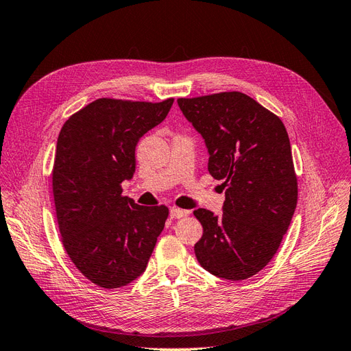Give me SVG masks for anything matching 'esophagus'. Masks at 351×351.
Segmentation results:
<instances>
[{
  "mask_svg": "<svg viewBox=\"0 0 351 351\" xmlns=\"http://www.w3.org/2000/svg\"><path fill=\"white\" fill-rule=\"evenodd\" d=\"M189 214L187 210H184V209H180V208H176V206H173L171 209H169V217L171 218H176V219H178V218H183V217H186Z\"/></svg>",
  "mask_w": 351,
  "mask_h": 351,
  "instance_id": "esophagus-1",
  "label": "esophagus"
}]
</instances>
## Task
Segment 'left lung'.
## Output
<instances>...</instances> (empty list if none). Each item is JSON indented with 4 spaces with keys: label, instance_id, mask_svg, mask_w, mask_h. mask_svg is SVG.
<instances>
[{
    "label": "left lung",
    "instance_id": "1",
    "mask_svg": "<svg viewBox=\"0 0 351 351\" xmlns=\"http://www.w3.org/2000/svg\"><path fill=\"white\" fill-rule=\"evenodd\" d=\"M204 136L208 171L222 180V214L199 208L204 227L195 244L199 263L219 278L241 281L277 253L297 205V176L289 134L278 115L241 92L178 98Z\"/></svg>",
    "mask_w": 351,
    "mask_h": 351
}]
</instances>
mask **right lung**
I'll return each instance as SVG.
<instances>
[{
  "label": "right lung",
  "instance_id": "obj_1",
  "mask_svg": "<svg viewBox=\"0 0 351 351\" xmlns=\"http://www.w3.org/2000/svg\"><path fill=\"white\" fill-rule=\"evenodd\" d=\"M173 102L99 98L61 127L52 167L61 241L74 267L102 289L139 277L164 230L168 208L134 204L121 183L133 177L137 142Z\"/></svg>",
  "mask_w": 351,
  "mask_h": 351
}]
</instances>
